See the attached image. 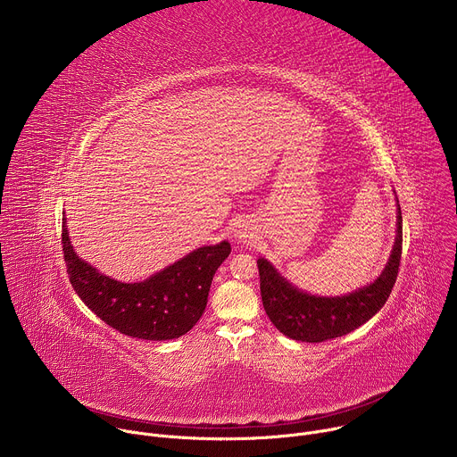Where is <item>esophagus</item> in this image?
<instances>
[{"mask_svg":"<svg viewBox=\"0 0 457 457\" xmlns=\"http://www.w3.org/2000/svg\"><path fill=\"white\" fill-rule=\"evenodd\" d=\"M242 237H245V235H238V238H242Z\"/></svg>","mask_w":457,"mask_h":457,"instance_id":"1","label":"esophagus"}]
</instances>
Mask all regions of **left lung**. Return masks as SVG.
Listing matches in <instances>:
<instances>
[{"label": "left lung", "instance_id": "left-lung-1", "mask_svg": "<svg viewBox=\"0 0 457 457\" xmlns=\"http://www.w3.org/2000/svg\"><path fill=\"white\" fill-rule=\"evenodd\" d=\"M396 242L381 275L344 296H314L289 284L266 258H258L260 295L275 328L298 342L318 344L344 337L369 321L393 291L402 260V208L398 204Z\"/></svg>", "mask_w": 457, "mask_h": 457}]
</instances>
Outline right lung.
<instances>
[{
  "mask_svg": "<svg viewBox=\"0 0 457 457\" xmlns=\"http://www.w3.org/2000/svg\"><path fill=\"white\" fill-rule=\"evenodd\" d=\"M61 244L71 284L88 309L115 331L152 342L173 340L191 331L206 309L215 271L231 253L226 240L204 245L143 282L124 284L76 254L67 219H62Z\"/></svg>",
  "mask_w": 457,
  "mask_h": 457,
  "instance_id": "right-lung-1",
  "label": "right lung"
}]
</instances>
